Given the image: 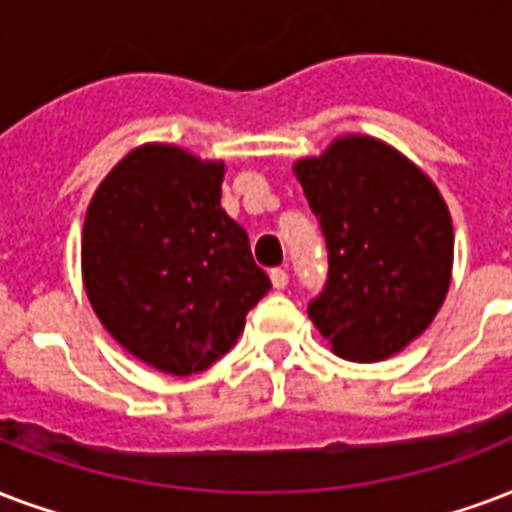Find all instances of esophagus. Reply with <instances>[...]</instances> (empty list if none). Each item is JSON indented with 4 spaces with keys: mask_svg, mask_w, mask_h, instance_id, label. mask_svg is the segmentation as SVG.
Wrapping results in <instances>:
<instances>
[{
    "mask_svg": "<svg viewBox=\"0 0 512 512\" xmlns=\"http://www.w3.org/2000/svg\"><path fill=\"white\" fill-rule=\"evenodd\" d=\"M271 284L276 290H284L287 284H290V273L284 271V268H273L271 271Z\"/></svg>",
    "mask_w": 512,
    "mask_h": 512,
    "instance_id": "obj_1",
    "label": "esophagus"
}]
</instances>
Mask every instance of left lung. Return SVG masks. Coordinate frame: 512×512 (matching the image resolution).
Here are the masks:
<instances>
[{
  "label": "left lung",
  "mask_w": 512,
  "mask_h": 512,
  "mask_svg": "<svg viewBox=\"0 0 512 512\" xmlns=\"http://www.w3.org/2000/svg\"><path fill=\"white\" fill-rule=\"evenodd\" d=\"M330 252L325 292L308 303L343 360L381 362L416 341L443 306L454 225L435 182L392 144L346 134L292 166Z\"/></svg>",
  "instance_id": "left-lung-1"
}]
</instances>
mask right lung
Segmentation results:
<instances>
[{
	"instance_id": "right-lung-1",
	"label": "right lung",
	"mask_w": 512,
	"mask_h": 512,
	"mask_svg": "<svg viewBox=\"0 0 512 512\" xmlns=\"http://www.w3.org/2000/svg\"><path fill=\"white\" fill-rule=\"evenodd\" d=\"M222 177V161L139 144L85 212L83 284L96 317L136 360L169 376L220 360L271 290L247 230L220 206Z\"/></svg>"
}]
</instances>
